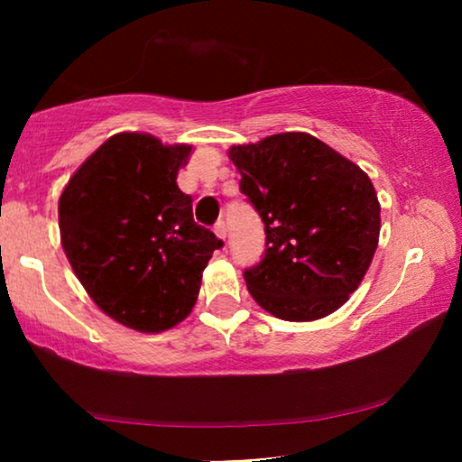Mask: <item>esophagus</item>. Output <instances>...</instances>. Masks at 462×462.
Segmentation results:
<instances>
[{
  "instance_id": "34e87169",
  "label": "esophagus",
  "mask_w": 462,
  "mask_h": 462,
  "mask_svg": "<svg viewBox=\"0 0 462 462\" xmlns=\"http://www.w3.org/2000/svg\"><path fill=\"white\" fill-rule=\"evenodd\" d=\"M214 233H217L218 239H225V237H226V225H225V220H218V223L214 225Z\"/></svg>"
}]
</instances>
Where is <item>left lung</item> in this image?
Returning a JSON list of instances; mask_svg holds the SVG:
<instances>
[{
	"label": "left lung",
	"instance_id": "left-lung-1",
	"mask_svg": "<svg viewBox=\"0 0 462 462\" xmlns=\"http://www.w3.org/2000/svg\"><path fill=\"white\" fill-rule=\"evenodd\" d=\"M229 160L267 236L263 261L244 271L252 299L286 321H313L343 307L381 233L368 174L305 132L237 144Z\"/></svg>",
	"mask_w": 462,
	"mask_h": 462
}]
</instances>
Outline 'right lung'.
<instances>
[{"label":"right lung","instance_id":"obj_1","mask_svg":"<svg viewBox=\"0 0 462 462\" xmlns=\"http://www.w3.org/2000/svg\"><path fill=\"white\" fill-rule=\"evenodd\" d=\"M191 144L143 132L105 141L59 199L62 250L103 313L138 332H163L191 313L201 273L223 242L193 220L176 185Z\"/></svg>","mask_w":462,"mask_h":462}]
</instances>
